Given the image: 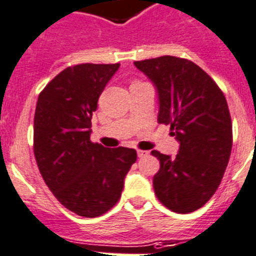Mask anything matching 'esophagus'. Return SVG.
<instances>
[{"instance_id":"1","label":"esophagus","mask_w":256,"mask_h":256,"mask_svg":"<svg viewBox=\"0 0 256 256\" xmlns=\"http://www.w3.org/2000/svg\"><path fill=\"white\" fill-rule=\"evenodd\" d=\"M137 156H138V158H144V157H146V156H149V152L138 149V150H137Z\"/></svg>"}]
</instances>
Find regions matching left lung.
Returning <instances> with one entry per match:
<instances>
[{"label":"left lung","instance_id":"8db88e82","mask_svg":"<svg viewBox=\"0 0 256 256\" xmlns=\"http://www.w3.org/2000/svg\"><path fill=\"white\" fill-rule=\"evenodd\" d=\"M134 65L157 86L158 123L168 124L180 144L175 157L152 150L160 160L156 196L172 212H195L214 195L229 164L233 130L225 95L187 58L161 56Z\"/></svg>","mask_w":256,"mask_h":256}]
</instances>
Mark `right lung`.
<instances>
[{
  "label": "right lung",
  "instance_id": "add662e5",
  "mask_svg": "<svg viewBox=\"0 0 256 256\" xmlns=\"http://www.w3.org/2000/svg\"><path fill=\"white\" fill-rule=\"evenodd\" d=\"M120 64H80L60 72L39 94L34 154L46 184L66 209L98 217L119 202L134 149L90 140L92 112Z\"/></svg>",
  "mask_w": 256,
  "mask_h": 256
}]
</instances>
